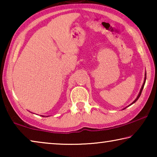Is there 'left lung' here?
<instances>
[{"mask_svg":"<svg viewBox=\"0 0 157 157\" xmlns=\"http://www.w3.org/2000/svg\"><path fill=\"white\" fill-rule=\"evenodd\" d=\"M145 80H146V72H145V79H144V82H143V85H142V86H141V89H140V91H139V94H138V96L136 97V99H135L134 101H133V102L131 103V104H130L129 105H128V107H129L130 105H133L134 104V103H135L136 102V101L138 100V99H139V97L140 96V94H141V92H142V91H143V87H144V85H145ZM126 107L125 108H124V109H123H123H126L127 107Z\"/></svg>","mask_w":157,"mask_h":157,"instance_id":"left-lung-1","label":"left lung"}]
</instances>
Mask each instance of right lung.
Returning <instances> with one entry per match:
<instances>
[{
	"label": "right lung",
	"instance_id": "1",
	"mask_svg": "<svg viewBox=\"0 0 157 157\" xmlns=\"http://www.w3.org/2000/svg\"><path fill=\"white\" fill-rule=\"evenodd\" d=\"M42 117H46V116H41ZM46 117H48V116H46Z\"/></svg>",
	"mask_w": 157,
	"mask_h": 157
}]
</instances>
